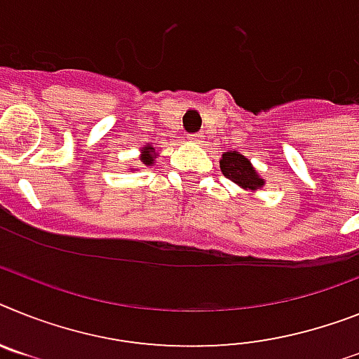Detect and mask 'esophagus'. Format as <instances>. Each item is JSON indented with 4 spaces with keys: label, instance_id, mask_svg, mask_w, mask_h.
<instances>
[{
    "label": "esophagus",
    "instance_id": "34e87169",
    "mask_svg": "<svg viewBox=\"0 0 359 359\" xmlns=\"http://www.w3.org/2000/svg\"><path fill=\"white\" fill-rule=\"evenodd\" d=\"M188 142H191V144H201V142H203V135H201V133L188 135Z\"/></svg>",
    "mask_w": 359,
    "mask_h": 359
}]
</instances>
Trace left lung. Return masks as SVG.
<instances>
[{"instance_id":"left-lung-1","label":"left lung","mask_w":359,"mask_h":359,"mask_svg":"<svg viewBox=\"0 0 359 359\" xmlns=\"http://www.w3.org/2000/svg\"><path fill=\"white\" fill-rule=\"evenodd\" d=\"M219 164H221V171L226 179H230L233 184H237L241 189H245V191H250V194H255V191H259V189L266 184V180L259 175L254 164L243 153H222Z\"/></svg>"}]
</instances>
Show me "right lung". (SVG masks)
I'll return each instance as SVG.
<instances>
[{"label":"right lung","instance_id":"obj_1","mask_svg":"<svg viewBox=\"0 0 359 359\" xmlns=\"http://www.w3.org/2000/svg\"><path fill=\"white\" fill-rule=\"evenodd\" d=\"M156 156H158V151H156L151 144H146L144 147H140V156H138V161H140V164L142 165L151 168V165H155ZM131 170H135V168H131Z\"/></svg>","mask_w":359,"mask_h":359}]
</instances>
